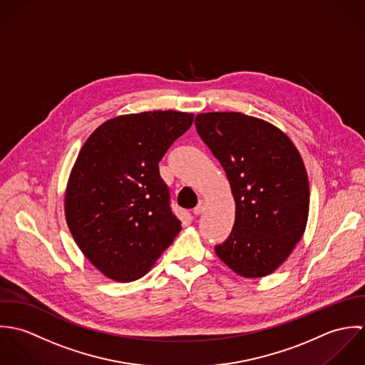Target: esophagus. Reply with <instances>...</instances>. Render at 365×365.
<instances>
[{"mask_svg": "<svg viewBox=\"0 0 365 365\" xmlns=\"http://www.w3.org/2000/svg\"><path fill=\"white\" fill-rule=\"evenodd\" d=\"M204 208H205V202H204V201H200V202H198V205H197V207L194 208V210H192V213H194L195 216H198V215H201V213H202Z\"/></svg>", "mask_w": 365, "mask_h": 365, "instance_id": "esophagus-1", "label": "esophagus"}]
</instances>
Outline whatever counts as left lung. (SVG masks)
I'll use <instances>...</instances> for the list:
<instances>
[{"label": "left lung", "mask_w": 365, "mask_h": 365, "mask_svg": "<svg viewBox=\"0 0 365 365\" xmlns=\"http://www.w3.org/2000/svg\"><path fill=\"white\" fill-rule=\"evenodd\" d=\"M195 126L222 164L236 202L233 229L215 252L242 277H265L305 232L309 181L301 155L278 128L240 112L200 113Z\"/></svg>", "instance_id": "8db88e82"}]
</instances>
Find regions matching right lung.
<instances>
[{
    "label": "right lung",
    "instance_id": "1",
    "mask_svg": "<svg viewBox=\"0 0 365 365\" xmlns=\"http://www.w3.org/2000/svg\"><path fill=\"white\" fill-rule=\"evenodd\" d=\"M192 122V113L175 110L123 115L97 128L81 148L66 219L84 256L106 277H143L181 230L158 163Z\"/></svg>",
    "mask_w": 365,
    "mask_h": 365
}]
</instances>
